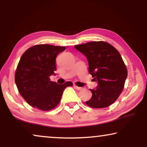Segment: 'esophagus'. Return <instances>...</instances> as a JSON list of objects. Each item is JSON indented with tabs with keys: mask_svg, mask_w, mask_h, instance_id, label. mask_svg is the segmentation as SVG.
Segmentation results:
<instances>
[{
	"mask_svg": "<svg viewBox=\"0 0 147 147\" xmlns=\"http://www.w3.org/2000/svg\"><path fill=\"white\" fill-rule=\"evenodd\" d=\"M74 88H75V89H76L77 90H82L83 89V88L82 87H78L77 86H74Z\"/></svg>",
	"mask_w": 147,
	"mask_h": 147,
	"instance_id": "obj_1",
	"label": "esophagus"
}]
</instances>
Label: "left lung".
Here are the masks:
<instances>
[{"instance_id":"8db88e82","label":"left lung","mask_w":147,"mask_h":147,"mask_svg":"<svg viewBox=\"0 0 147 147\" xmlns=\"http://www.w3.org/2000/svg\"><path fill=\"white\" fill-rule=\"evenodd\" d=\"M86 56L89 73L98 82L90 90L92 96L86 102L92 108H106L113 104L123 90L128 72L118 50L104 41H93L74 46Z\"/></svg>"}]
</instances>
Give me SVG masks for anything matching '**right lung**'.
<instances>
[{
    "instance_id": "add662e5",
    "label": "right lung",
    "mask_w": 147,
    "mask_h": 147,
    "mask_svg": "<svg viewBox=\"0 0 147 147\" xmlns=\"http://www.w3.org/2000/svg\"><path fill=\"white\" fill-rule=\"evenodd\" d=\"M65 47L47 44L33 46L23 55L15 73V83L25 101L30 106L41 110H50L59 103L65 88L71 82L63 84L50 81L55 75V59Z\"/></svg>"
}]
</instances>
